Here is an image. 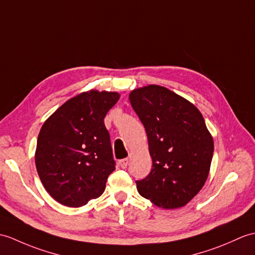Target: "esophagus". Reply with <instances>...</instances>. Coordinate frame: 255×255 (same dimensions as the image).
Wrapping results in <instances>:
<instances>
[{"label":"esophagus","instance_id":"34e87169","mask_svg":"<svg viewBox=\"0 0 255 255\" xmlns=\"http://www.w3.org/2000/svg\"><path fill=\"white\" fill-rule=\"evenodd\" d=\"M128 158H123V159H121L120 162H118V164H120V166L122 167V168H126L127 167V165H128Z\"/></svg>","mask_w":255,"mask_h":255}]
</instances>
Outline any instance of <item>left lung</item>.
I'll return each mask as SVG.
<instances>
[{
    "mask_svg": "<svg viewBox=\"0 0 255 255\" xmlns=\"http://www.w3.org/2000/svg\"><path fill=\"white\" fill-rule=\"evenodd\" d=\"M129 101L145 128L151 173L135 181L138 192L158 208L185 206L208 179L214 141L201 112L169 89H134Z\"/></svg>",
    "mask_w": 255,
    "mask_h": 255,
    "instance_id": "obj_1",
    "label": "left lung"
}]
</instances>
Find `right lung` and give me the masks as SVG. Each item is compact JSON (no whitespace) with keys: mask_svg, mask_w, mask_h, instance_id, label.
Masks as SVG:
<instances>
[{"mask_svg":"<svg viewBox=\"0 0 255 255\" xmlns=\"http://www.w3.org/2000/svg\"><path fill=\"white\" fill-rule=\"evenodd\" d=\"M120 98L118 92L94 89L81 92L41 127L35 167L44 189L58 203L80 208L104 192L115 170L104 118Z\"/></svg>","mask_w":255,"mask_h":255,"instance_id":"obj_1","label":"right lung"}]
</instances>
